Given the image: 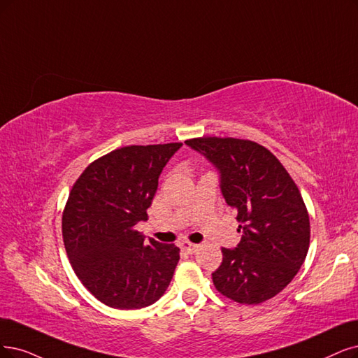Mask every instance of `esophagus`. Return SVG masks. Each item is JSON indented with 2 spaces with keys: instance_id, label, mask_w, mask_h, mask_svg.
<instances>
[{
  "instance_id": "esophagus-1",
  "label": "esophagus",
  "mask_w": 358,
  "mask_h": 358,
  "mask_svg": "<svg viewBox=\"0 0 358 358\" xmlns=\"http://www.w3.org/2000/svg\"><path fill=\"white\" fill-rule=\"evenodd\" d=\"M180 246H181L182 250H186L187 254H194L196 250H197V248H199L196 243H192V242H187V241H182V242L180 243Z\"/></svg>"
}]
</instances>
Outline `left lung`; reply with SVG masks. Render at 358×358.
Instances as JSON below:
<instances>
[{
  "mask_svg": "<svg viewBox=\"0 0 358 358\" xmlns=\"http://www.w3.org/2000/svg\"><path fill=\"white\" fill-rule=\"evenodd\" d=\"M186 144L220 172V189L236 213L242 239L222 248L213 273L220 294L261 303L292 282L310 246V218L295 181L270 150L241 138L201 137Z\"/></svg>",
  "mask_w": 358,
  "mask_h": 358,
  "instance_id": "1",
  "label": "left lung"
}]
</instances>
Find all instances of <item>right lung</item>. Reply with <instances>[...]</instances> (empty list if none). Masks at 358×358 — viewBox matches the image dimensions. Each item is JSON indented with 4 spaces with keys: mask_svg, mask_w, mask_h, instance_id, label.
I'll return each instance as SVG.
<instances>
[{
    "mask_svg": "<svg viewBox=\"0 0 358 358\" xmlns=\"http://www.w3.org/2000/svg\"><path fill=\"white\" fill-rule=\"evenodd\" d=\"M181 143L127 145L99 157L76 180L62 233L78 279L108 307L137 310L161 298L180 259L176 245L136 230L148 220L157 180Z\"/></svg>",
    "mask_w": 358,
    "mask_h": 358,
    "instance_id": "add662e5",
    "label": "right lung"
}]
</instances>
